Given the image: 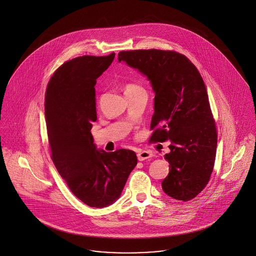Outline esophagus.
Returning a JSON list of instances; mask_svg holds the SVG:
<instances>
[{
	"mask_svg": "<svg viewBox=\"0 0 256 256\" xmlns=\"http://www.w3.org/2000/svg\"><path fill=\"white\" fill-rule=\"evenodd\" d=\"M152 156V154L148 150H140L137 154V158L139 161H143V160L150 158Z\"/></svg>",
	"mask_w": 256,
	"mask_h": 256,
	"instance_id": "1",
	"label": "esophagus"
}]
</instances>
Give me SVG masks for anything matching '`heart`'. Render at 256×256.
<instances>
[{
  "instance_id": "heart-1",
  "label": "heart",
  "mask_w": 256,
  "mask_h": 256,
  "mask_svg": "<svg viewBox=\"0 0 256 256\" xmlns=\"http://www.w3.org/2000/svg\"><path fill=\"white\" fill-rule=\"evenodd\" d=\"M141 87L135 86V84H128L126 86V91H132V90H135V89H139Z\"/></svg>"
}]
</instances>
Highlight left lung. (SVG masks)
I'll use <instances>...</instances> for the list:
<instances>
[{"label":"left lung","instance_id":"left-lung-1","mask_svg":"<svg viewBox=\"0 0 256 256\" xmlns=\"http://www.w3.org/2000/svg\"><path fill=\"white\" fill-rule=\"evenodd\" d=\"M118 60L146 76L156 93L150 141H170V152L165 154L170 172L161 183L163 191L178 200L194 198L209 182L217 148L216 126L200 74L174 50H122Z\"/></svg>","mask_w":256,"mask_h":256}]
</instances>
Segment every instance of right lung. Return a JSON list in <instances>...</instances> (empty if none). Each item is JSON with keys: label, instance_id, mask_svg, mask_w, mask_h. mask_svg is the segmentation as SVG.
<instances>
[{"label": "right lung", "instance_id": "1", "mask_svg": "<svg viewBox=\"0 0 256 256\" xmlns=\"http://www.w3.org/2000/svg\"><path fill=\"white\" fill-rule=\"evenodd\" d=\"M115 58L84 56L66 61L50 80L45 116L52 160L74 195L87 206L115 202L137 164L134 150H98L91 134L97 120L95 86Z\"/></svg>", "mask_w": 256, "mask_h": 256}]
</instances>
